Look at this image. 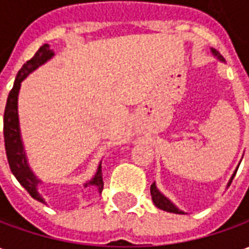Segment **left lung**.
Masks as SVG:
<instances>
[{
    "label": "left lung",
    "mask_w": 249,
    "mask_h": 249,
    "mask_svg": "<svg viewBox=\"0 0 249 249\" xmlns=\"http://www.w3.org/2000/svg\"><path fill=\"white\" fill-rule=\"evenodd\" d=\"M212 53H213L214 56L219 58L220 61H224V57L220 54L219 52L216 51V49H212ZM237 172V171H236ZM236 173H233V176L231 178V181L228 185H231V183H232V180H233V178H235ZM151 195H152V200H153V203H155V205H156L157 208L162 209V211H167V212H172V213H184L183 211H178L175 205H173L169 200H168L164 195H161V193L159 192V189L156 188V184L153 183L151 185Z\"/></svg>",
    "instance_id": "1"
}]
</instances>
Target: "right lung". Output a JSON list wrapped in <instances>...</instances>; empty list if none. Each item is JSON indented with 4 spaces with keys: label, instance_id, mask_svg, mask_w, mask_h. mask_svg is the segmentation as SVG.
Wrapping results in <instances>:
<instances>
[{
    "label": "right lung",
    "instance_id": "add662e5",
    "mask_svg": "<svg viewBox=\"0 0 249 249\" xmlns=\"http://www.w3.org/2000/svg\"><path fill=\"white\" fill-rule=\"evenodd\" d=\"M53 56V51L48 44H44L40 49L37 51L35 56L30 60L25 62L22 68L19 69L16 77V81L12 88V90L9 93L5 112H3V139H5V151H6V157H8L9 167L10 171L13 172L16 178L18 180V183L28 191L30 196L36 200H38L41 203H45L44 198L37 191V185L41 183L38 178H36L33 172L30 171L26 157H25L24 148H22V141L19 136V126H18V112H17V98H18L19 87L21 81L29 73L37 69L38 66L42 65L49 58ZM84 187H94L98 192L101 193L104 189V180H103V171H101V164L98 165L97 173L94 175V178L87 183Z\"/></svg>",
    "mask_w": 249,
    "mask_h": 249
}]
</instances>
